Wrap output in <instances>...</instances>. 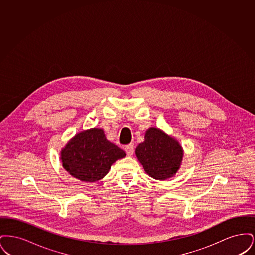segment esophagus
Returning a JSON list of instances; mask_svg holds the SVG:
<instances>
[{"label": "esophagus", "mask_w": 255, "mask_h": 255, "mask_svg": "<svg viewBox=\"0 0 255 255\" xmlns=\"http://www.w3.org/2000/svg\"><path fill=\"white\" fill-rule=\"evenodd\" d=\"M133 151H134V147H133V143L125 146V152H126L127 156L131 157L133 154Z\"/></svg>", "instance_id": "34e87169"}]
</instances>
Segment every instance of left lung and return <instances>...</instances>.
<instances>
[{
    "label": "left lung",
    "instance_id": "left-lung-1",
    "mask_svg": "<svg viewBox=\"0 0 255 255\" xmlns=\"http://www.w3.org/2000/svg\"><path fill=\"white\" fill-rule=\"evenodd\" d=\"M135 156L150 177L164 181L180 169L183 150L175 138L151 127L146 131L144 141L135 148Z\"/></svg>",
    "mask_w": 255,
    "mask_h": 255
}]
</instances>
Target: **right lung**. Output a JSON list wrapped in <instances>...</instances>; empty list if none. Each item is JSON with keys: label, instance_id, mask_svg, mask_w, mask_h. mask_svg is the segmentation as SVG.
I'll return each instance as SVG.
<instances>
[{"label": "right lung", "instance_id": "1", "mask_svg": "<svg viewBox=\"0 0 255 255\" xmlns=\"http://www.w3.org/2000/svg\"><path fill=\"white\" fill-rule=\"evenodd\" d=\"M125 152L106 139L102 129L93 128L77 133L61 151L62 165L73 177L94 182L107 175Z\"/></svg>", "mask_w": 255, "mask_h": 255}]
</instances>
